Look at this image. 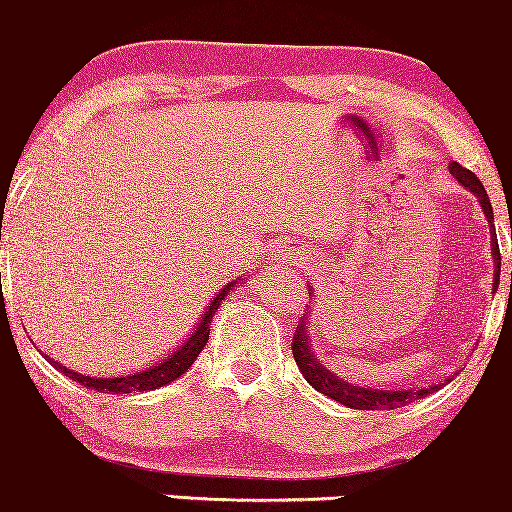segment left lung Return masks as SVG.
<instances>
[{
  "label": "left lung",
  "instance_id": "8db88e82",
  "mask_svg": "<svg viewBox=\"0 0 512 512\" xmlns=\"http://www.w3.org/2000/svg\"><path fill=\"white\" fill-rule=\"evenodd\" d=\"M450 174L462 183L464 188H469L476 198H479L481 210H484L486 220L491 222L493 227V208L491 200H488L486 188L481 186V181L476 179L469 169L459 166L457 162L450 164ZM496 234V229H493ZM493 263H496V271H493V290L498 287V280H501V251H498V239H493ZM510 287H512V273H510ZM292 358H295L297 367L304 375V380L312 384L314 389L321 394H326L329 399L338 401V404L348 406V409H358V411H389V409H399V406L411 404V401L423 399V396L438 392L442 384H433V387H421V389H377V387H360V384H353L343 377L333 375L329 367L321 365V360L314 358L312 350V341H309L307 333V314H304L300 324H297L295 336H292ZM452 377H447L445 382H450Z\"/></svg>",
  "mask_w": 512,
  "mask_h": 512
}]
</instances>
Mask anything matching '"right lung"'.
<instances>
[{"label":"right lung","mask_w":512,"mask_h":512,"mask_svg":"<svg viewBox=\"0 0 512 512\" xmlns=\"http://www.w3.org/2000/svg\"><path fill=\"white\" fill-rule=\"evenodd\" d=\"M234 285H237V280L227 283L215 297H212L208 309L203 312V319L195 324V329L191 331V336L186 338V343H183V346L176 348L166 360H159V363L147 367V370L132 372V375H118V377H91V375H82V372H74V370H70V367L60 365L57 360L50 358V355H45V358H48V363L53 365L55 370H60L62 375H67L74 382L84 384L86 389H94V392L135 394V392H152V389L166 387V384L174 382L176 377H181L183 372H186L188 367L195 363V358H198L200 350L205 348V343H208V338H210V321H212V317H215L220 302L225 300L227 292L232 290Z\"/></svg>","instance_id":"1"}]
</instances>
